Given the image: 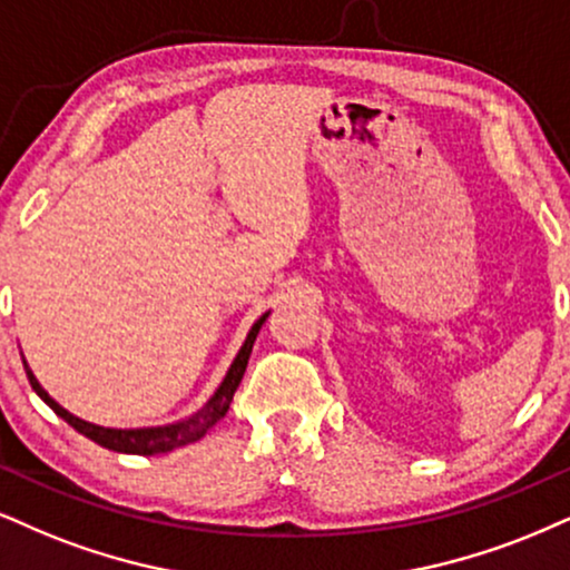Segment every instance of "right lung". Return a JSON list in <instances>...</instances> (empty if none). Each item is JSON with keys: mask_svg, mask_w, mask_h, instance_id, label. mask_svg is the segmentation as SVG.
<instances>
[{"mask_svg": "<svg viewBox=\"0 0 570 570\" xmlns=\"http://www.w3.org/2000/svg\"><path fill=\"white\" fill-rule=\"evenodd\" d=\"M264 320H266V314L256 322V325L250 327V333L243 343L240 354L235 356V362H232L227 377H224L219 391H216L214 396L208 399V404L195 414H189V417L181 420V423L164 425V428H137V431H118V428H100V425L83 423V420L73 417V414L62 410V406L55 402V399H49V393L41 389L39 381L33 377V372L28 370L26 362H23V367H26V375H28V383H31V389L37 391L49 406H52L55 414H60V417L66 420L70 428H76V431L87 435V439L95 441V444H100L105 449H114V452H126V454H164V452H171V449H177V446L189 444V441H198L210 425H216L224 417V414H227L229 404H232V396H235L237 385H240L243 375H245V367H248V356L253 351V341H256V335H258V330H262Z\"/></svg>", "mask_w": 570, "mask_h": 570, "instance_id": "1", "label": "right lung"}]
</instances>
